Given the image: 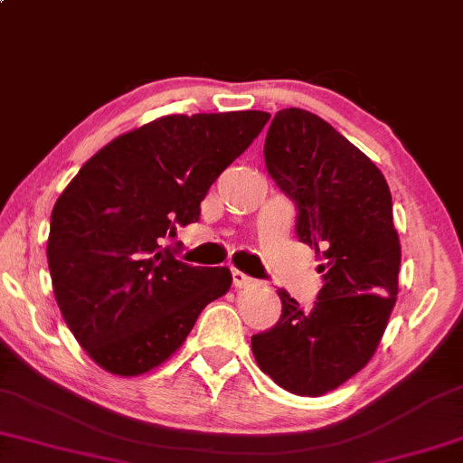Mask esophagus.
<instances>
[{
	"mask_svg": "<svg viewBox=\"0 0 463 463\" xmlns=\"http://www.w3.org/2000/svg\"><path fill=\"white\" fill-rule=\"evenodd\" d=\"M231 275H232V286L239 288V289L248 288V286H251V283H254V279H251V277H248V275L241 273V270H237V269H232Z\"/></svg>",
	"mask_w": 463,
	"mask_h": 463,
	"instance_id": "34e87169",
	"label": "esophagus"
}]
</instances>
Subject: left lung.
<instances>
[{
    "mask_svg": "<svg viewBox=\"0 0 463 463\" xmlns=\"http://www.w3.org/2000/svg\"><path fill=\"white\" fill-rule=\"evenodd\" d=\"M264 163L294 201L296 235L324 258V275L311 309L277 289L279 322L251 336V351L283 390L322 396L371 362L396 305L400 239L390 186L364 152L300 108L275 114Z\"/></svg>",
    "mask_w": 463,
    "mask_h": 463,
    "instance_id": "left-lung-1",
    "label": "left lung"
}]
</instances>
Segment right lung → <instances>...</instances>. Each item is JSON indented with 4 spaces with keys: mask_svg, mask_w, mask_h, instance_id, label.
I'll return each mask as SVG.
<instances>
[{
    "mask_svg": "<svg viewBox=\"0 0 463 463\" xmlns=\"http://www.w3.org/2000/svg\"><path fill=\"white\" fill-rule=\"evenodd\" d=\"M270 114H174L86 160L54 203L48 269L67 328L103 371L137 377L167 362L201 311L231 288L226 267H190L167 245Z\"/></svg>",
    "mask_w": 463,
    "mask_h": 463,
    "instance_id": "add662e5",
    "label": "right lung"
}]
</instances>
